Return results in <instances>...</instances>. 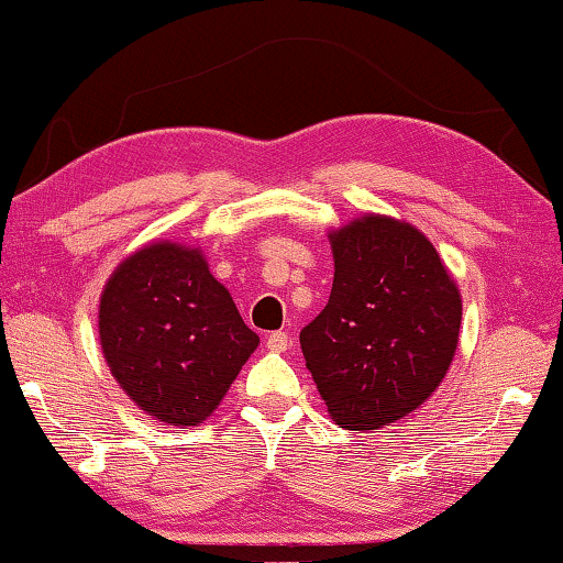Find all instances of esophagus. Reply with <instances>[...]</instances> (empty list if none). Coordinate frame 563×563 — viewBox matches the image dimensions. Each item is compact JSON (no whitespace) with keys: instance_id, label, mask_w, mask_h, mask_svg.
<instances>
[{"instance_id":"34e87169","label":"esophagus","mask_w":563,"mask_h":563,"mask_svg":"<svg viewBox=\"0 0 563 563\" xmlns=\"http://www.w3.org/2000/svg\"><path fill=\"white\" fill-rule=\"evenodd\" d=\"M265 347H268L271 352H285V350L290 347V338H288V332H283V330H278V332H271L268 340H265Z\"/></svg>"}]
</instances>
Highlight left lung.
I'll use <instances>...</instances> for the list:
<instances>
[{
	"label": "left lung",
	"instance_id": "8db88e82",
	"mask_svg": "<svg viewBox=\"0 0 563 563\" xmlns=\"http://www.w3.org/2000/svg\"><path fill=\"white\" fill-rule=\"evenodd\" d=\"M335 278L300 347L330 417L379 430L427 402L460 342L462 298L415 225L367 213L330 235Z\"/></svg>",
	"mask_w": 563,
	"mask_h": 563
}]
</instances>
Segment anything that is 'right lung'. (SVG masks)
<instances>
[{"instance_id":"add662e5","label":"right lung","mask_w":563,"mask_h":563,"mask_svg":"<svg viewBox=\"0 0 563 563\" xmlns=\"http://www.w3.org/2000/svg\"><path fill=\"white\" fill-rule=\"evenodd\" d=\"M99 338L123 393L174 427L203 424L261 342L203 253L170 241L117 265L101 292Z\"/></svg>"}]
</instances>
